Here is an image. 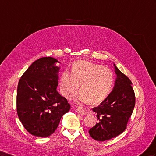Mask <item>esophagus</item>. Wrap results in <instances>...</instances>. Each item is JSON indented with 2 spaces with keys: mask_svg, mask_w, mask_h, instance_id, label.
Listing matches in <instances>:
<instances>
[{
  "mask_svg": "<svg viewBox=\"0 0 156 156\" xmlns=\"http://www.w3.org/2000/svg\"><path fill=\"white\" fill-rule=\"evenodd\" d=\"M77 112H78V113L82 115H89V114L91 113V111L85 108V107H78L77 108Z\"/></svg>",
  "mask_w": 156,
  "mask_h": 156,
  "instance_id": "34e87169",
  "label": "esophagus"
}]
</instances>
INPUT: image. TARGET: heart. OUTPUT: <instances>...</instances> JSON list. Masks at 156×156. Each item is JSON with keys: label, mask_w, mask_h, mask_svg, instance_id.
<instances>
[{"label": "heart", "mask_w": 156, "mask_h": 156, "mask_svg": "<svg viewBox=\"0 0 156 156\" xmlns=\"http://www.w3.org/2000/svg\"><path fill=\"white\" fill-rule=\"evenodd\" d=\"M113 81L114 74L110 68L79 61L74 62L71 72L68 69L62 72L60 87L64 96L69 99L76 93L80 84L82 91L75 101L82 103L90 99L92 103H99L109 94Z\"/></svg>", "instance_id": "b5f03b06"}]
</instances>
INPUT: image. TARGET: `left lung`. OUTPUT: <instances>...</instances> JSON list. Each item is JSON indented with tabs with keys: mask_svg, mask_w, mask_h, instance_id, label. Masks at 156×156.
Instances as JSON below:
<instances>
[{
	"mask_svg": "<svg viewBox=\"0 0 156 156\" xmlns=\"http://www.w3.org/2000/svg\"><path fill=\"white\" fill-rule=\"evenodd\" d=\"M117 74L113 90L100 105L92 109L99 121L89 130L91 137L97 141H105L121 134L135 105V95L130 80L113 63Z\"/></svg>",
	"mask_w": 156,
	"mask_h": 156,
	"instance_id": "obj_1",
	"label": "left lung"
}]
</instances>
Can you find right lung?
<instances>
[{"label":"right lung","mask_w":156,"mask_h":156,"mask_svg":"<svg viewBox=\"0 0 156 156\" xmlns=\"http://www.w3.org/2000/svg\"><path fill=\"white\" fill-rule=\"evenodd\" d=\"M61 63L51 57L34 61L20 79L17 89V113L27 131L35 136H49L70 105L58 92Z\"/></svg>","instance_id":"add662e5"}]
</instances>
